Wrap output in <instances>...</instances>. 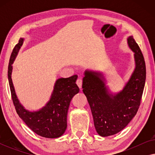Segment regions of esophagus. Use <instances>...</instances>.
Here are the masks:
<instances>
[{"instance_id": "1", "label": "esophagus", "mask_w": 155, "mask_h": 155, "mask_svg": "<svg viewBox=\"0 0 155 155\" xmlns=\"http://www.w3.org/2000/svg\"><path fill=\"white\" fill-rule=\"evenodd\" d=\"M76 83H77L78 86L79 87L80 89L82 88V79H80V78H78V79L77 80V81H76Z\"/></svg>"}]
</instances>
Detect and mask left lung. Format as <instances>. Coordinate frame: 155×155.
Listing matches in <instances>:
<instances>
[{"label":"left lung","mask_w":155,"mask_h":155,"mask_svg":"<svg viewBox=\"0 0 155 155\" xmlns=\"http://www.w3.org/2000/svg\"><path fill=\"white\" fill-rule=\"evenodd\" d=\"M127 40L134 52L135 68L122 91L110 94L103 75L98 72L87 71L82 80V91L90 104L95 129L103 137L122 130L135 116L140 105L146 79L145 62L133 36Z\"/></svg>","instance_id":"1"}]
</instances>
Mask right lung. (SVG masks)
Wrapping results in <instances>:
<instances>
[{
    "label": "right lung",
    "mask_w": 155,
    "mask_h": 155,
    "mask_svg": "<svg viewBox=\"0 0 155 155\" xmlns=\"http://www.w3.org/2000/svg\"><path fill=\"white\" fill-rule=\"evenodd\" d=\"M23 41L24 39L20 38L18 44L12 50L8 71L12 99L17 114L31 130L40 136L48 138L61 137L67 128V114L70 103L74 95L80 91L75 83L78 75H74L70 78H62L57 80L50 100L42 109L37 111L25 109L17 97L11 78L12 64Z\"/></svg>",
    "instance_id": "obj_1"
}]
</instances>
